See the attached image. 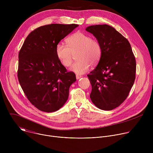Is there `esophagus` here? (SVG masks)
I'll list each match as a JSON object with an SVG mask.
<instances>
[{
	"label": "esophagus",
	"instance_id": "esophagus-1",
	"mask_svg": "<svg viewBox=\"0 0 153 153\" xmlns=\"http://www.w3.org/2000/svg\"><path fill=\"white\" fill-rule=\"evenodd\" d=\"M76 76V79H80V78L82 77V76H81V75H78V74H77Z\"/></svg>",
	"mask_w": 153,
	"mask_h": 153
}]
</instances>
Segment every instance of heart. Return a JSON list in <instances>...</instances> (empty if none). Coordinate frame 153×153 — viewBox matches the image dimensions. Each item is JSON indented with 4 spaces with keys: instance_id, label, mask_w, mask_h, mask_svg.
<instances>
[{
    "instance_id": "obj_1",
    "label": "heart",
    "mask_w": 153,
    "mask_h": 153,
    "mask_svg": "<svg viewBox=\"0 0 153 153\" xmlns=\"http://www.w3.org/2000/svg\"><path fill=\"white\" fill-rule=\"evenodd\" d=\"M67 45L60 42L56 46V54L60 63L65 67L71 65L74 55L78 60L71 67L77 74H83L88 70L90 64L95 65L102 56L100 42L82 32H76L67 39Z\"/></svg>"
}]
</instances>
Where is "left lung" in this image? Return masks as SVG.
Listing matches in <instances>:
<instances>
[{"instance_id":"1","label":"left lung","mask_w":153,"mask_h":153,"mask_svg":"<svg viewBox=\"0 0 153 153\" xmlns=\"http://www.w3.org/2000/svg\"><path fill=\"white\" fill-rule=\"evenodd\" d=\"M86 30L96 37L102 51L97 67L87 75L90 98L100 110H112L125 101L134 84L136 59L128 40L113 27L96 25Z\"/></svg>"}]
</instances>
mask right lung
Instances as JSON below:
<instances>
[{
    "mask_svg": "<svg viewBox=\"0 0 153 153\" xmlns=\"http://www.w3.org/2000/svg\"><path fill=\"white\" fill-rule=\"evenodd\" d=\"M77 24H53L31 31L19 53L17 77L25 96L38 110L56 111L67 102L76 74L57 59L56 46Z\"/></svg>",
    "mask_w": 153,
    "mask_h": 153,
    "instance_id": "1",
    "label": "right lung"
}]
</instances>
